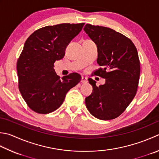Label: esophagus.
Listing matches in <instances>:
<instances>
[{
	"mask_svg": "<svg viewBox=\"0 0 159 159\" xmlns=\"http://www.w3.org/2000/svg\"><path fill=\"white\" fill-rule=\"evenodd\" d=\"M88 78L87 77H84V76H82L81 77V80H80V82H81L82 83H88Z\"/></svg>",
	"mask_w": 159,
	"mask_h": 159,
	"instance_id": "obj_1",
	"label": "esophagus"
}]
</instances>
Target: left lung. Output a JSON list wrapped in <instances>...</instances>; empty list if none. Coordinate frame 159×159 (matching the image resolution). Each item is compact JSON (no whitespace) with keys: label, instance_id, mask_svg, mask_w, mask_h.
Returning a JSON list of instances; mask_svg holds the SVG:
<instances>
[{"label":"left lung","instance_id":"8db88e82","mask_svg":"<svg viewBox=\"0 0 159 159\" xmlns=\"http://www.w3.org/2000/svg\"><path fill=\"white\" fill-rule=\"evenodd\" d=\"M84 31L98 48L97 63L101 67L93 74L105 79L99 87L88 79L93 91L85 98L86 107L98 119H114L136 94L141 70L137 49L129 39L110 28L86 24Z\"/></svg>","mask_w":159,"mask_h":159}]
</instances>
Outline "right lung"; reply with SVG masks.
Masks as SVG:
<instances>
[{
    "label": "right lung",
    "instance_id": "1",
    "mask_svg": "<svg viewBox=\"0 0 159 159\" xmlns=\"http://www.w3.org/2000/svg\"><path fill=\"white\" fill-rule=\"evenodd\" d=\"M85 23H62L40 28L28 37L17 61L18 89L34 111L49 114L61 106L69 90L81 80L77 73L61 79L54 70L67 45Z\"/></svg>",
    "mask_w": 159,
    "mask_h": 159
}]
</instances>
